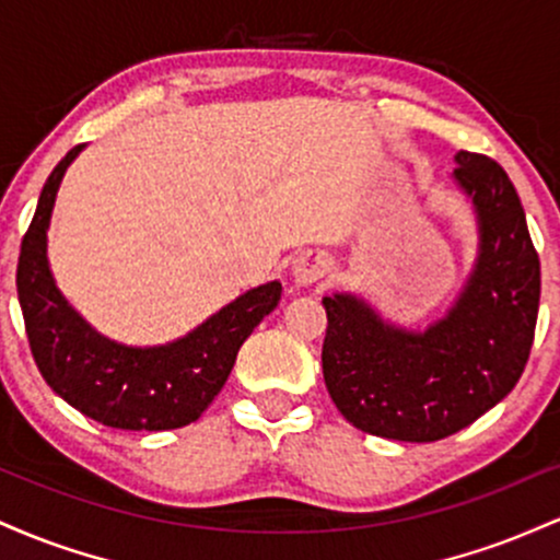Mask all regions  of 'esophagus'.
Segmentation results:
<instances>
[{"mask_svg":"<svg viewBox=\"0 0 560 560\" xmlns=\"http://www.w3.org/2000/svg\"><path fill=\"white\" fill-rule=\"evenodd\" d=\"M326 271H329V262H326L324 258H300V260H294V266H292L294 279H298L300 284H311V281L320 279Z\"/></svg>","mask_w":560,"mask_h":560,"instance_id":"1","label":"esophagus"}]
</instances>
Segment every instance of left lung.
Masks as SVG:
<instances>
[{"label":"left lung","instance_id":"1","mask_svg":"<svg viewBox=\"0 0 560 560\" xmlns=\"http://www.w3.org/2000/svg\"><path fill=\"white\" fill-rule=\"evenodd\" d=\"M455 182L479 218V260L453 311L423 334L384 324L350 294L324 298V382L361 432L434 442L516 387L535 342L539 255L522 199L492 158L458 155Z\"/></svg>","mask_w":560,"mask_h":560}]
</instances>
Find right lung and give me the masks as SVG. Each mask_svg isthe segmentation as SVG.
Here are the masks:
<instances>
[{"label":"right lung","instance_id":"obj_1","mask_svg":"<svg viewBox=\"0 0 560 560\" xmlns=\"http://www.w3.org/2000/svg\"><path fill=\"white\" fill-rule=\"evenodd\" d=\"M79 152L81 144L49 173L18 258V300L34 361L62 400L105 427L131 432L186 427L215 400L244 339L279 305L281 284L249 289L163 347H126L96 334L55 287L47 262L57 186Z\"/></svg>","mask_w":560,"mask_h":560}]
</instances>
